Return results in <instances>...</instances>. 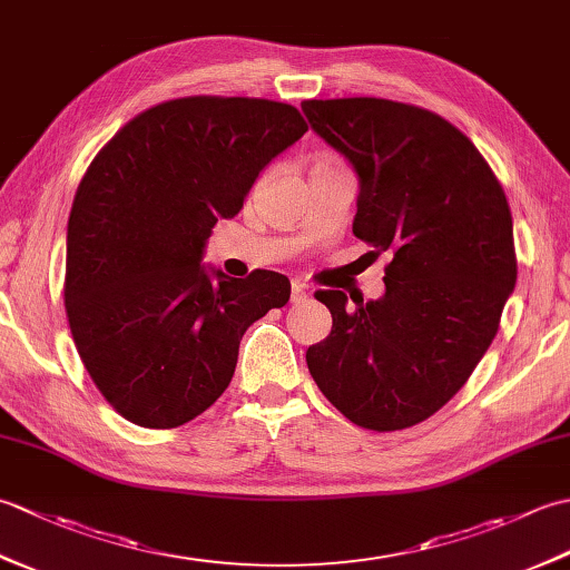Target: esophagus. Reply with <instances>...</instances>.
I'll return each instance as SVG.
<instances>
[{
    "mask_svg": "<svg viewBox=\"0 0 570 570\" xmlns=\"http://www.w3.org/2000/svg\"><path fill=\"white\" fill-rule=\"evenodd\" d=\"M308 296H311V292H308L306 284H301V282L292 284V304H304Z\"/></svg>",
    "mask_w": 570,
    "mask_h": 570,
    "instance_id": "esophagus-1",
    "label": "esophagus"
}]
</instances>
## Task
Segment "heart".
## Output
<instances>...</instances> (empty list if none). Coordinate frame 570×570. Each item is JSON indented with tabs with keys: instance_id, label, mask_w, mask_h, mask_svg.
<instances>
[{
	"instance_id": "heart-1",
	"label": "heart",
	"mask_w": 570,
	"mask_h": 570,
	"mask_svg": "<svg viewBox=\"0 0 570 570\" xmlns=\"http://www.w3.org/2000/svg\"><path fill=\"white\" fill-rule=\"evenodd\" d=\"M321 164H337V161H321Z\"/></svg>"
}]
</instances>
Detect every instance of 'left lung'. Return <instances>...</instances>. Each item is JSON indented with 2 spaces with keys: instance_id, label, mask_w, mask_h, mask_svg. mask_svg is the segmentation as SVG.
I'll return each instance as SVG.
<instances>
[{
  "instance_id": "obj_1",
  "label": "left lung",
  "mask_w": 570,
  "mask_h": 570,
  "mask_svg": "<svg viewBox=\"0 0 570 570\" xmlns=\"http://www.w3.org/2000/svg\"><path fill=\"white\" fill-rule=\"evenodd\" d=\"M360 176L353 233L390 254L380 301L316 292L333 328L306 362L325 399L370 431L416 426L451 402L500 328L517 282L498 176L441 115L382 98L301 102Z\"/></svg>"
}]
</instances>
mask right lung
Masks as SVG:
<instances>
[{"mask_svg":"<svg viewBox=\"0 0 570 570\" xmlns=\"http://www.w3.org/2000/svg\"><path fill=\"white\" fill-rule=\"evenodd\" d=\"M308 131L294 105L190 95L149 107L95 156L72 198L63 301L72 343L119 416L176 429L227 390L239 341L286 306L284 274L203 269L262 168Z\"/></svg>","mask_w":570,"mask_h":570,"instance_id":"add662e5","label":"right lung"}]
</instances>
